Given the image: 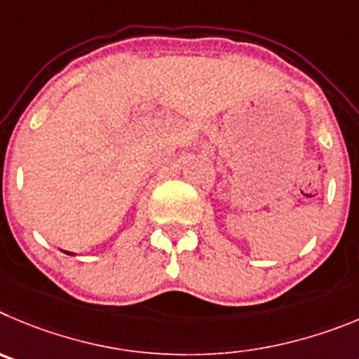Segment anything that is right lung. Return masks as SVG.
I'll use <instances>...</instances> for the list:
<instances>
[{"label":"right lung","instance_id":"obj_1","mask_svg":"<svg viewBox=\"0 0 359 359\" xmlns=\"http://www.w3.org/2000/svg\"><path fill=\"white\" fill-rule=\"evenodd\" d=\"M66 254H71V252H66ZM71 256H73V254H71Z\"/></svg>","mask_w":359,"mask_h":359}]
</instances>
